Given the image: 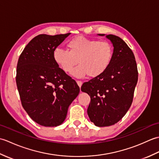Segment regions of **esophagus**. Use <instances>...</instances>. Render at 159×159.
<instances>
[{"mask_svg":"<svg viewBox=\"0 0 159 159\" xmlns=\"http://www.w3.org/2000/svg\"><path fill=\"white\" fill-rule=\"evenodd\" d=\"M76 83H77V84H78V85L79 86V87H80L82 86V84H83V83H82L81 81H80V80H77Z\"/></svg>","mask_w":159,"mask_h":159,"instance_id":"esophagus-1","label":"esophagus"}]
</instances>
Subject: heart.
I'll return each instance as SVG.
<instances>
[{
  "instance_id": "b5f03b06",
  "label": "heart",
  "mask_w": 159,
  "mask_h": 159,
  "mask_svg": "<svg viewBox=\"0 0 159 159\" xmlns=\"http://www.w3.org/2000/svg\"><path fill=\"white\" fill-rule=\"evenodd\" d=\"M68 50L56 48L53 52L55 62L65 72H72L80 78L87 74L91 78L100 76L109 68L113 57L112 45L107 41H98L83 36L76 37L67 43Z\"/></svg>"
}]
</instances>
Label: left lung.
<instances>
[{"label":"left lung","instance_id":"obj_1","mask_svg":"<svg viewBox=\"0 0 159 159\" xmlns=\"http://www.w3.org/2000/svg\"><path fill=\"white\" fill-rule=\"evenodd\" d=\"M106 36L113 46L112 61L102 75L83 84L81 91L89 94L87 114L96 126H109L118 122L129 109L138 80L135 58L122 39Z\"/></svg>","mask_w":159,"mask_h":159}]
</instances>
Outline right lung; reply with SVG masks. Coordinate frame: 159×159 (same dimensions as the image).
I'll use <instances>...</instances> for the list:
<instances>
[{"instance_id":"obj_1","label":"right lung","mask_w":159,"mask_h":159,"mask_svg":"<svg viewBox=\"0 0 159 159\" xmlns=\"http://www.w3.org/2000/svg\"><path fill=\"white\" fill-rule=\"evenodd\" d=\"M70 33L35 37L20 55L16 84L22 105L36 123L46 127L61 124L80 88L53 59V52Z\"/></svg>"}]
</instances>
